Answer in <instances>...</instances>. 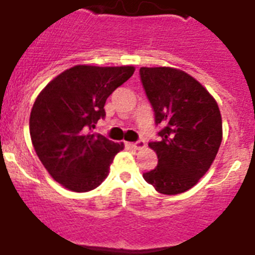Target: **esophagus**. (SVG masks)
I'll return each instance as SVG.
<instances>
[{"label":"esophagus","instance_id":"34e87169","mask_svg":"<svg viewBox=\"0 0 255 255\" xmlns=\"http://www.w3.org/2000/svg\"><path fill=\"white\" fill-rule=\"evenodd\" d=\"M129 146L131 148H134V150H139V148H143L146 146V143H144V140H138L135 143H129Z\"/></svg>","mask_w":255,"mask_h":255}]
</instances>
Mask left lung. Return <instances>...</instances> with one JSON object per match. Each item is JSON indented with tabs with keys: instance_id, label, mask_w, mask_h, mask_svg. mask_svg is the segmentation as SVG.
Wrapping results in <instances>:
<instances>
[{
	"instance_id": "left-lung-1",
	"label": "left lung",
	"mask_w": 255,
	"mask_h": 255,
	"mask_svg": "<svg viewBox=\"0 0 255 255\" xmlns=\"http://www.w3.org/2000/svg\"><path fill=\"white\" fill-rule=\"evenodd\" d=\"M140 80L160 124L162 140L148 147L158 166L144 180L163 195L192 188L209 170L223 140V120L213 96L187 72L172 67H140Z\"/></svg>"
}]
</instances>
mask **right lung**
<instances>
[{"mask_svg": "<svg viewBox=\"0 0 255 255\" xmlns=\"http://www.w3.org/2000/svg\"><path fill=\"white\" fill-rule=\"evenodd\" d=\"M133 66L80 64L54 77L38 95L30 113V137L51 178L73 192L97 188L109 174L124 143L93 133L104 105L128 79Z\"/></svg>", "mask_w": 255, "mask_h": 255, "instance_id": "add662e5", "label": "right lung"}]
</instances>
